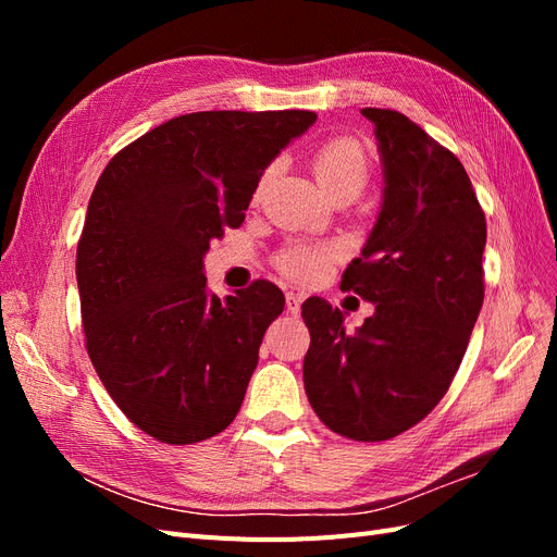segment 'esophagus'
I'll use <instances>...</instances> for the list:
<instances>
[{"instance_id": "34e87169", "label": "esophagus", "mask_w": 557, "mask_h": 557, "mask_svg": "<svg viewBox=\"0 0 557 557\" xmlns=\"http://www.w3.org/2000/svg\"><path fill=\"white\" fill-rule=\"evenodd\" d=\"M285 311H288L290 315H299V311H301V297L295 295V293L285 295Z\"/></svg>"}]
</instances>
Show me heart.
<instances>
[{"label": "heart", "mask_w": 557, "mask_h": 557, "mask_svg": "<svg viewBox=\"0 0 557 557\" xmlns=\"http://www.w3.org/2000/svg\"><path fill=\"white\" fill-rule=\"evenodd\" d=\"M313 172L330 197H336L342 193H358L364 188L369 181V158L360 141L350 137H336L327 144L320 146L313 156ZM267 172L258 185V193H262L264 183L269 178ZM342 256L339 246L334 244H311V242H293L285 246L276 264L285 276H290L301 283H313L320 281L332 262Z\"/></svg>", "instance_id": "1"}]
</instances>
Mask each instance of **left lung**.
Listing matches in <instances>:
<instances>
[{"instance_id":"1","label":"left lung","mask_w":557,"mask_h":557,"mask_svg":"<svg viewBox=\"0 0 557 557\" xmlns=\"http://www.w3.org/2000/svg\"><path fill=\"white\" fill-rule=\"evenodd\" d=\"M383 162V205L342 288L372 301L352 334L344 311L311 297L305 391L315 416L356 442L420 423L465 358L483 305L485 215L460 160L407 115L362 109Z\"/></svg>"}]
</instances>
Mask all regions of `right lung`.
Segmentation results:
<instances>
[{"label":"right lung","instance_id":"right-lung-1","mask_svg":"<svg viewBox=\"0 0 557 557\" xmlns=\"http://www.w3.org/2000/svg\"><path fill=\"white\" fill-rule=\"evenodd\" d=\"M313 123V111L178 115L113 156L95 185L76 250L86 348L117 409L162 444L205 442L242 409L285 297L269 281L211 295L205 256Z\"/></svg>","mask_w":557,"mask_h":557}]
</instances>
